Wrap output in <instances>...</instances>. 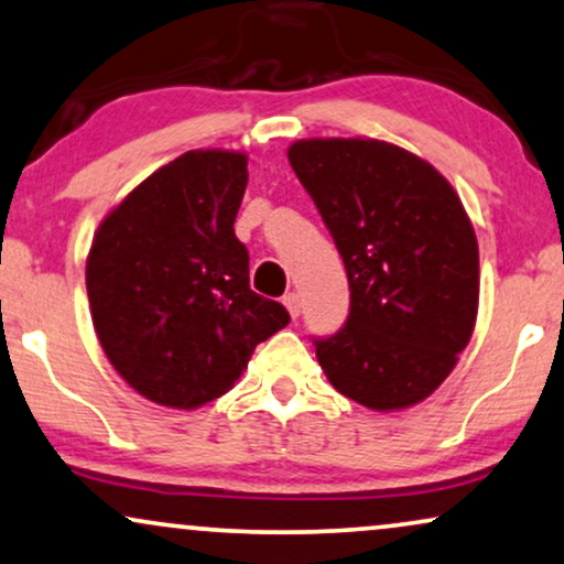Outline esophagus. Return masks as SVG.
I'll return each mask as SVG.
<instances>
[{
    "label": "esophagus",
    "instance_id": "obj_1",
    "mask_svg": "<svg viewBox=\"0 0 564 564\" xmlns=\"http://www.w3.org/2000/svg\"><path fill=\"white\" fill-rule=\"evenodd\" d=\"M282 303H284V308H288V313H290L292 318H297L300 311H303V300H300L297 292H288Z\"/></svg>",
    "mask_w": 564,
    "mask_h": 564
}]
</instances>
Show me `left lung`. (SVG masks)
Instances as JSON below:
<instances>
[{
    "label": "left lung",
    "instance_id": "obj_1",
    "mask_svg": "<svg viewBox=\"0 0 564 564\" xmlns=\"http://www.w3.org/2000/svg\"><path fill=\"white\" fill-rule=\"evenodd\" d=\"M345 259L349 318L316 341L341 397L399 412L437 391L479 311V246L448 178L399 144L313 137L288 148Z\"/></svg>",
    "mask_w": 564,
    "mask_h": 564
}]
</instances>
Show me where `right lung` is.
Here are the masks:
<instances>
[{
  "instance_id": "1",
  "label": "right lung",
  "mask_w": 564,
  "mask_h": 564,
  "mask_svg": "<svg viewBox=\"0 0 564 564\" xmlns=\"http://www.w3.org/2000/svg\"><path fill=\"white\" fill-rule=\"evenodd\" d=\"M238 150H188L131 188L95 230L85 284L100 347L144 399L199 409L228 393L288 311L248 284Z\"/></svg>"
}]
</instances>
